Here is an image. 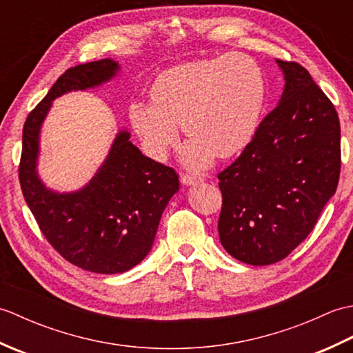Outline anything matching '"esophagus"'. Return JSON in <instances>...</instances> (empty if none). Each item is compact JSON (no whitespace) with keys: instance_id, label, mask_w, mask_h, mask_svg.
<instances>
[{"instance_id":"esophagus-1","label":"esophagus","mask_w":353,"mask_h":353,"mask_svg":"<svg viewBox=\"0 0 353 353\" xmlns=\"http://www.w3.org/2000/svg\"><path fill=\"white\" fill-rule=\"evenodd\" d=\"M181 181L183 185H196L199 182L203 181V177L200 174H196V172H183L181 176Z\"/></svg>"}]
</instances>
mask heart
Returning a JSON list of instances; mask_svg holds the SVG:
<instances>
[{"label": "heart", "instance_id": "b5f03b06", "mask_svg": "<svg viewBox=\"0 0 353 353\" xmlns=\"http://www.w3.org/2000/svg\"><path fill=\"white\" fill-rule=\"evenodd\" d=\"M152 103H133L129 118L147 152L167 156L179 141V125L194 139L186 161L196 167L216 154L229 157L250 144L267 100L261 66L249 56L228 52L172 66L152 85Z\"/></svg>", "mask_w": 353, "mask_h": 353}]
</instances>
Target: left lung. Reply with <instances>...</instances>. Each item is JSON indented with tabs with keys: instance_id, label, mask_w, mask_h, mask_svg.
<instances>
[{
	"instance_id": "8db88e82",
	"label": "left lung",
	"mask_w": 353,
	"mask_h": 353,
	"mask_svg": "<svg viewBox=\"0 0 353 353\" xmlns=\"http://www.w3.org/2000/svg\"><path fill=\"white\" fill-rule=\"evenodd\" d=\"M281 103L250 144L219 172L220 241L235 259L268 265L311 234L339 185L340 121L332 101L301 63L277 61Z\"/></svg>"
}]
</instances>
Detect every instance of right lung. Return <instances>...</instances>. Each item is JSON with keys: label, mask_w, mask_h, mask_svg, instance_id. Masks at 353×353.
Returning <instances> with one entry per match:
<instances>
[{"label": "right lung", "mask_w": 353, "mask_h": 353, "mask_svg": "<svg viewBox=\"0 0 353 353\" xmlns=\"http://www.w3.org/2000/svg\"><path fill=\"white\" fill-rule=\"evenodd\" d=\"M110 59L72 66L30 112L22 129L19 183L42 235L63 259L88 272L123 273L147 256L161 215L179 190L174 168L144 156L118 133L106 162L83 190L56 194L36 176L39 129L56 97L115 76Z\"/></svg>", "instance_id": "obj_1"}]
</instances>
